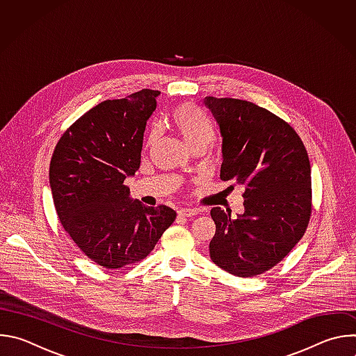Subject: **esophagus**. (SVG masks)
Wrapping results in <instances>:
<instances>
[{"label": "esophagus", "instance_id": "1", "mask_svg": "<svg viewBox=\"0 0 356 356\" xmlns=\"http://www.w3.org/2000/svg\"><path fill=\"white\" fill-rule=\"evenodd\" d=\"M197 214H198V211L195 209H181V210H179V216L186 217V218H191Z\"/></svg>", "mask_w": 356, "mask_h": 356}]
</instances>
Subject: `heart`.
I'll list each match as a JSON object with an SVG mask.
<instances>
[{"instance_id":"b5f03b06","label":"heart","mask_w":356,"mask_h":356,"mask_svg":"<svg viewBox=\"0 0 356 356\" xmlns=\"http://www.w3.org/2000/svg\"><path fill=\"white\" fill-rule=\"evenodd\" d=\"M173 125L186 142V145L191 149L198 145L209 146L213 140V129L210 125L200 118L188 106H181L173 111L172 115ZM156 138V132L150 135V142Z\"/></svg>"}]
</instances>
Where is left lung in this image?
Returning a JSON list of instances; mask_svg holds the SVG:
<instances>
[{
    "label": "left lung",
    "mask_w": 356,
    "mask_h": 356,
    "mask_svg": "<svg viewBox=\"0 0 356 356\" xmlns=\"http://www.w3.org/2000/svg\"><path fill=\"white\" fill-rule=\"evenodd\" d=\"M221 135V180L243 186V213L211 209L210 257L250 277L272 269L301 239L312 214V168L296 131L270 111L236 98L206 97ZM234 188V186H231Z\"/></svg>",
    "instance_id": "8db88e82"
}]
</instances>
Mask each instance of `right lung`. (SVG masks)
<instances>
[{"label": "right lung", "mask_w": 356, "mask_h": 356, "mask_svg": "<svg viewBox=\"0 0 356 356\" xmlns=\"http://www.w3.org/2000/svg\"><path fill=\"white\" fill-rule=\"evenodd\" d=\"M159 94L145 88L99 103L63 134L50 161L49 183L63 228L106 269L147 257L176 218L170 207L134 201L124 184L139 169L143 132Z\"/></svg>", "instance_id": "obj_1"}]
</instances>
